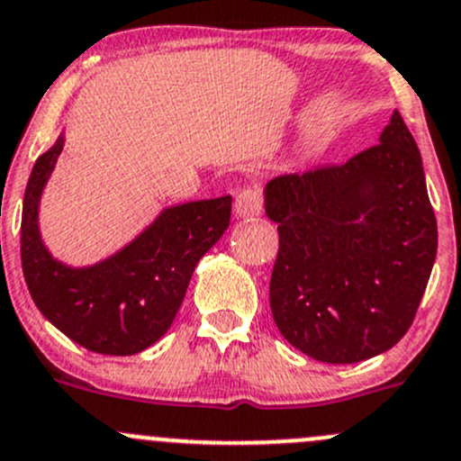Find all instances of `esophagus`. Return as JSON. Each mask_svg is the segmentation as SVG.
Segmentation results:
<instances>
[{
  "label": "esophagus",
  "mask_w": 461,
  "mask_h": 461,
  "mask_svg": "<svg viewBox=\"0 0 461 461\" xmlns=\"http://www.w3.org/2000/svg\"><path fill=\"white\" fill-rule=\"evenodd\" d=\"M236 216L243 218V221H251V218L263 214V194L258 187H247L236 196L234 203Z\"/></svg>",
  "instance_id": "1"
}]
</instances>
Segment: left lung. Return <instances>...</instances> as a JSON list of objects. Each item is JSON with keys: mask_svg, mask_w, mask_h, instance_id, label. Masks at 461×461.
Masks as SVG:
<instances>
[{"mask_svg": "<svg viewBox=\"0 0 461 461\" xmlns=\"http://www.w3.org/2000/svg\"><path fill=\"white\" fill-rule=\"evenodd\" d=\"M265 214L280 236L271 313L289 345L353 365L402 340L438 256V221L397 110L380 143L345 166L271 178Z\"/></svg>", "mask_w": 461, "mask_h": 461, "instance_id": "obj_1", "label": "left lung"}]
</instances>
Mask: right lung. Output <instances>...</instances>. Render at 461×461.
<instances>
[{
    "mask_svg": "<svg viewBox=\"0 0 461 461\" xmlns=\"http://www.w3.org/2000/svg\"><path fill=\"white\" fill-rule=\"evenodd\" d=\"M66 134L37 158L23 194L22 267L48 322L88 351L134 356L152 347L176 318L198 260L230 227L231 196L161 210L139 236L108 258L72 267L41 239L39 205Z\"/></svg>",
    "mask_w": 461,
    "mask_h": 461,
    "instance_id": "obj_1",
    "label": "right lung"
}]
</instances>
